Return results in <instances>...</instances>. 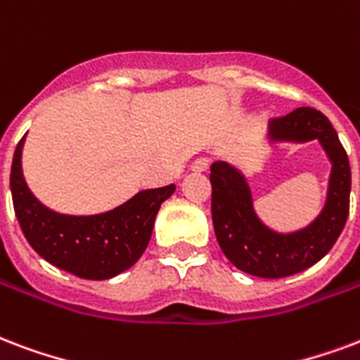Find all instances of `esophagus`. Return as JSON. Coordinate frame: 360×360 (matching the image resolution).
<instances>
[{
	"label": "esophagus",
	"instance_id": "esophagus-1",
	"mask_svg": "<svg viewBox=\"0 0 360 360\" xmlns=\"http://www.w3.org/2000/svg\"><path fill=\"white\" fill-rule=\"evenodd\" d=\"M207 166H210V162H207V158H196L193 162V172H206Z\"/></svg>",
	"mask_w": 360,
	"mask_h": 360
}]
</instances>
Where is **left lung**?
Returning <instances> with one entry per match:
<instances>
[{"mask_svg": "<svg viewBox=\"0 0 360 360\" xmlns=\"http://www.w3.org/2000/svg\"><path fill=\"white\" fill-rule=\"evenodd\" d=\"M269 137L294 143L321 141L332 162L328 200L322 214L297 233H275L257 219L242 173L225 162H214L210 167L212 219L221 250L234 267L262 278H282L321 262L336 244L349 215L351 167L330 120L311 106L271 120Z\"/></svg>", "mask_w": 360, "mask_h": 360, "instance_id": "8db88e82", "label": "left lung"}]
</instances>
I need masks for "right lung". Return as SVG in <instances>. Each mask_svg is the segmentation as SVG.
<instances>
[{
  "mask_svg": "<svg viewBox=\"0 0 360 360\" xmlns=\"http://www.w3.org/2000/svg\"><path fill=\"white\" fill-rule=\"evenodd\" d=\"M24 137L11 166L13 206L26 240L45 262L87 281H105L137 263L148 246L154 219L175 185L150 188L98 215H63L45 207L26 187L20 167Z\"/></svg>",
  "mask_w": 360,
  "mask_h": 360,
  "instance_id": "obj_1",
  "label": "right lung"
}]
</instances>
